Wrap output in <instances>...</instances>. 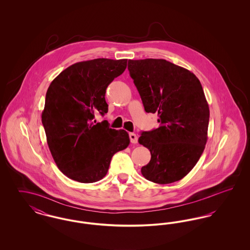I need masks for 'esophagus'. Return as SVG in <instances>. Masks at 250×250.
<instances>
[{"label": "esophagus", "instance_id": "1", "mask_svg": "<svg viewBox=\"0 0 250 250\" xmlns=\"http://www.w3.org/2000/svg\"><path fill=\"white\" fill-rule=\"evenodd\" d=\"M129 138H130L131 143H138V136H137L135 133H130V134H129Z\"/></svg>", "mask_w": 250, "mask_h": 250}]
</instances>
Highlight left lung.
<instances>
[{"instance_id":"8db88e82","label":"left lung","mask_w":250,"mask_h":250,"mask_svg":"<svg viewBox=\"0 0 250 250\" xmlns=\"http://www.w3.org/2000/svg\"><path fill=\"white\" fill-rule=\"evenodd\" d=\"M128 70L145 111L157 113L160 124L139 138L151 153L142 173L160 185L179 181L197 164L207 142L210 110L202 84L166 60H128Z\"/></svg>"}]
</instances>
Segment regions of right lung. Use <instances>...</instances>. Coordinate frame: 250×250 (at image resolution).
<instances>
[{
	"instance_id": "right-lung-1",
	"label": "right lung",
	"mask_w": 250,
	"mask_h": 250,
	"mask_svg": "<svg viewBox=\"0 0 250 250\" xmlns=\"http://www.w3.org/2000/svg\"><path fill=\"white\" fill-rule=\"evenodd\" d=\"M126 62L105 58L76 62L49 85L42 124L51 155L68 178L85 184L101 180L111 157L130 143L126 131L93 121L96 113H107L106 89Z\"/></svg>"
}]
</instances>
